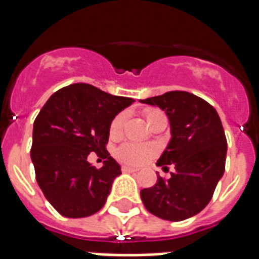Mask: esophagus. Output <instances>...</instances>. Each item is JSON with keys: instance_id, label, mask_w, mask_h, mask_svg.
<instances>
[{"instance_id": "1", "label": "esophagus", "mask_w": 259, "mask_h": 259, "mask_svg": "<svg viewBox=\"0 0 259 259\" xmlns=\"http://www.w3.org/2000/svg\"><path fill=\"white\" fill-rule=\"evenodd\" d=\"M137 168H132V166H126L123 165L122 166V172H126V173H134L137 172Z\"/></svg>"}]
</instances>
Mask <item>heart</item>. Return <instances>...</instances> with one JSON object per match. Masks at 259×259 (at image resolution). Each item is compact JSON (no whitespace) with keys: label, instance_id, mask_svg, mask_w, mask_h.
I'll list each match as a JSON object with an SVG mask.
<instances>
[{"label":"heart","instance_id":"1","mask_svg":"<svg viewBox=\"0 0 259 259\" xmlns=\"http://www.w3.org/2000/svg\"><path fill=\"white\" fill-rule=\"evenodd\" d=\"M145 118L149 125L156 122L158 118L165 117L162 111L157 109H146ZM126 122V113L117 114L114 119L110 123V136L111 137H119L123 130ZM156 149L152 145H144V144H134V142H126L122 146H119L117 150L118 160L126 165H141L145 161H148L154 154Z\"/></svg>","mask_w":259,"mask_h":259}]
</instances>
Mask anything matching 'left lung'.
<instances>
[{"label": "left lung", "mask_w": 259, "mask_h": 259, "mask_svg": "<svg viewBox=\"0 0 259 259\" xmlns=\"http://www.w3.org/2000/svg\"><path fill=\"white\" fill-rule=\"evenodd\" d=\"M140 102L158 106L168 115L172 138L157 165L175 166L168 180L158 176L153 187L142 189V203L164 221L188 219L208 204L225 173L227 140L221 118L208 102L187 91Z\"/></svg>", "instance_id": "obj_1"}]
</instances>
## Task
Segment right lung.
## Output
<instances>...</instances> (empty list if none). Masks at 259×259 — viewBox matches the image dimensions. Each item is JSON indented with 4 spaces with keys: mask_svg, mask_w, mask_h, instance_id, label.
<instances>
[{
    "mask_svg": "<svg viewBox=\"0 0 259 259\" xmlns=\"http://www.w3.org/2000/svg\"><path fill=\"white\" fill-rule=\"evenodd\" d=\"M133 98L107 94L87 83L51 95L33 123L30 158L38 187L60 215L86 218L105 205L121 166L106 150L110 123ZM91 151L102 168L87 161Z\"/></svg>",
    "mask_w": 259,
    "mask_h": 259,
    "instance_id": "add662e5",
    "label": "right lung"
}]
</instances>
